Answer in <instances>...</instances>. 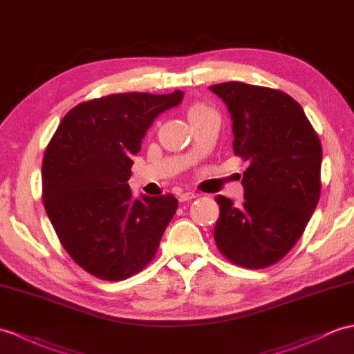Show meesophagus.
Returning a JSON list of instances; mask_svg holds the SVG:
<instances>
[{
    "label": "esophagus",
    "mask_w": 354,
    "mask_h": 354,
    "mask_svg": "<svg viewBox=\"0 0 354 354\" xmlns=\"http://www.w3.org/2000/svg\"><path fill=\"white\" fill-rule=\"evenodd\" d=\"M196 197V193L193 192H187V193H183L179 194V202H187V201H192Z\"/></svg>",
    "instance_id": "esophagus-1"
}]
</instances>
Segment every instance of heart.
<instances>
[{
    "instance_id": "obj_1",
    "label": "heart",
    "mask_w": 354,
    "mask_h": 354,
    "mask_svg": "<svg viewBox=\"0 0 354 354\" xmlns=\"http://www.w3.org/2000/svg\"><path fill=\"white\" fill-rule=\"evenodd\" d=\"M209 113H214L209 109V106H207L205 104H201V102H194L188 106L187 116H188V120L193 122V120L199 119V118L205 116V114H209Z\"/></svg>"
}]
</instances>
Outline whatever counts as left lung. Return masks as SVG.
Segmentation results:
<instances>
[{
  "label": "left lung",
  "mask_w": 354,
  "mask_h": 354,
  "mask_svg": "<svg viewBox=\"0 0 354 354\" xmlns=\"http://www.w3.org/2000/svg\"><path fill=\"white\" fill-rule=\"evenodd\" d=\"M232 119L234 152L248 161L244 202L216 201L218 250L236 266L266 268L299 241L322 190V143L299 102L281 90L229 81L209 87Z\"/></svg>",
  "instance_id": "8db88e82"
}]
</instances>
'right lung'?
Here are the masks:
<instances>
[{
  "instance_id": "obj_1",
  "label": "right lung",
  "mask_w": 354,
  "mask_h": 354,
  "mask_svg": "<svg viewBox=\"0 0 354 354\" xmlns=\"http://www.w3.org/2000/svg\"><path fill=\"white\" fill-rule=\"evenodd\" d=\"M184 93H118L66 113L42 162L46 214L66 252L87 273L118 282L153 259L174 218V194L134 199L133 157L155 118Z\"/></svg>"
}]
</instances>
